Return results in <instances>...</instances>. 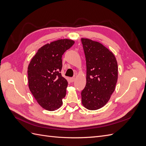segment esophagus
I'll return each instance as SVG.
<instances>
[{
	"label": "esophagus",
	"instance_id": "34e87169",
	"mask_svg": "<svg viewBox=\"0 0 146 146\" xmlns=\"http://www.w3.org/2000/svg\"><path fill=\"white\" fill-rule=\"evenodd\" d=\"M75 80H76V78H75V77L70 78V82H74L75 81Z\"/></svg>",
	"mask_w": 146,
	"mask_h": 146
}]
</instances>
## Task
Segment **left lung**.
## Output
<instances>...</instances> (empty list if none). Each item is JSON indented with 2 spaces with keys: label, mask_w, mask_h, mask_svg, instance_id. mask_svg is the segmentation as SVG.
Here are the masks:
<instances>
[{
  "label": "left lung",
  "mask_w": 146,
  "mask_h": 146,
  "mask_svg": "<svg viewBox=\"0 0 146 146\" xmlns=\"http://www.w3.org/2000/svg\"><path fill=\"white\" fill-rule=\"evenodd\" d=\"M86 64V83L81 92L86 108L96 110L109 101L117 80V63L112 52L101 43L82 38Z\"/></svg>",
  "instance_id": "obj_1"
}]
</instances>
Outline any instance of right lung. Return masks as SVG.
Instances as JSON below:
<instances>
[{
    "instance_id": "1",
    "label": "right lung",
    "mask_w": 146,
    "mask_h": 146,
    "mask_svg": "<svg viewBox=\"0 0 146 146\" xmlns=\"http://www.w3.org/2000/svg\"><path fill=\"white\" fill-rule=\"evenodd\" d=\"M74 42L61 39L48 43L39 48L29 64L30 91L38 104L48 111H55L63 104L68 81L60 73L61 58Z\"/></svg>"
}]
</instances>
